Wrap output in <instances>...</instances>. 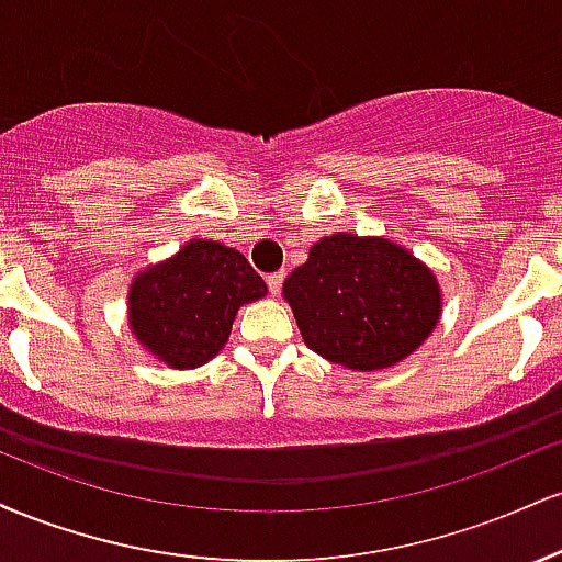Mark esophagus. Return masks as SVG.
I'll list each match as a JSON object with an SVG mask.
<instances>
[{
  "instance_id": "obj_1",
  "label": "esophagus",
  "mask_w": 562,
  "mask_h": 562,
  "mask_svg": "<svg viewBox=\"0 0 562 562\" xmlns=\"http://www.w3.org/2000/svg\"><path fill=\"white\" fill-rule=\"evenodd\" d=\"M282 280H285V272H272V274L267 277V285H269V290H272L274 295L282 290Z\"/></svg>"
}]
</instances>
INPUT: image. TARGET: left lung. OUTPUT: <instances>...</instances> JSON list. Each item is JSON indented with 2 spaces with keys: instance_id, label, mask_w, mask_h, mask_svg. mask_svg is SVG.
I'll use <instances>...</instances> for the list:
<instances>
[{
  "instance_id": "left-lung-1",
  "label": "left lung",
  "mask_w": 562,
  "mask_h": 562,
  "mask_svg": "<svg viewBox=\"0 0 562 562\" xmlns=\"http://www.w3.org/2000/svg\"><path fill=\"white\" fill-rule=\"evenodd\" d=\"M303 344L327 362L378 372L404 362L443 312L434 269L409 248L372 235L322 237L282 282Z\"/></svg>"
}]
</instances>
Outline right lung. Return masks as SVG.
Listing matches in <instances>:
<instances>
[{"label": "right lung", "mask_w": 562, "mask_h": 562, "mask_svg": "<svg viewBox=\"0 0 562 562\" xmlns=\"http://www.w3.org/2000/svg\"><path fill=\"white\" fill-rule=\"evenodd\" d=\"M263 295L267 282L240 250L216 240H187L169 259L134 274L128 330L156 362L195 370L227 344L240 306Z\"/></svg>", "instance_id": "obj_1"}]
</instances>
